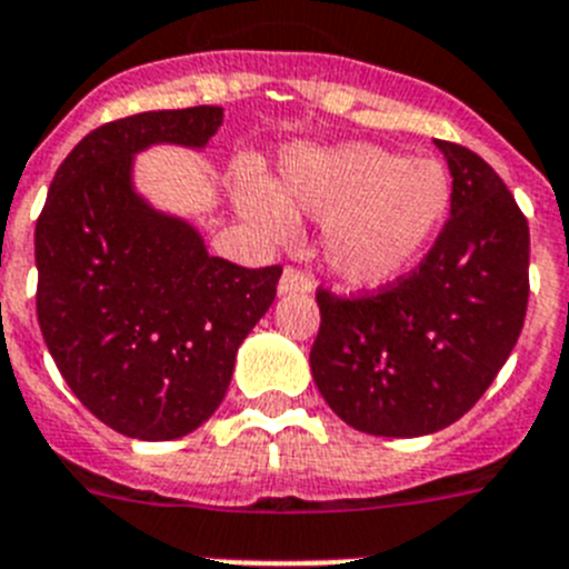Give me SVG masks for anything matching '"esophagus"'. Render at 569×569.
Here are the masks:
<instances>
[{
  "label": "esophagus",
  "instance_id": "1",
  "mask_svg": "<svg viewBox=\"0 0 569 569\" xmlns=\"http://www.w3.org/2000/svg\"><path fill=\"white\" fill-rule=\"evenodd\" d=\"M280 295H295V291H312L315 289V280L306 274V271L295 269V266H289V269L280 274V283H278Z\"/></svg>",
  "mask_w": 569,
  "mask_h": 569
}]
</instances>
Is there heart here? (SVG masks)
I'll use <instances>...</instances> for the list:
<instances>
[{
    "mask_svg": "<svg viewBox=\"0 0 569 569\" xmlns=\"http://www.w3.org/2000/svg\"><path fill=\"white\" fill-rule=\"evenodd\" d=\"M452 200L438 160H407L378 146L295 148L280 189L257 171L237 180V206L266 243H289L298 214L323 223L329 269L360 289L398 280L427 251Z\"/></svg>",
    "mask_w": 569,
    "mask_h": 569,
    "instance_id": "1",
    "label": "heart"
}]
</instances>
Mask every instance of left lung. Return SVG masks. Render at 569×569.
Here are the masks:
<instances>
[{"mask_svg":"<svg viewBox=\"0 0 569 569\" xmlns=\"http://www.w3.org/2000/svg\"><path fill=\"white\" fill-rule=\"evenodd\" d=\"M452 174L449 220L418 269L375 295L318 289L312 378L349 427L418 438L476 407L521 335L530 226L476 151L435 140Z\"/></svg>","mask_w":569,"mask_h":569,"instance_id":"left-lung-1","label":"left lung"}]
</instances>
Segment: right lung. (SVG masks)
<instances>
[{"mask_svg":"<svg viewBox=\"0 0 569 569\" xmlns=\"http://www.w3.org/2000/svg\"><path fill=\"white\" fill-rule=\"evenodd\" d=\"M223 108L113 120L73 146L37 220V318L71 392L106 427L171 441L226 398L246 335L278 295L280 266L211 257L200 231L134 191L137 151L202 148Z\"/></svg>","mask_w":569,"mask_h":569,"instance_id":"right-lung-1","label":"right lung"}]
</instances>
